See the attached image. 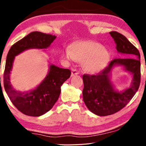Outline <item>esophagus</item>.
<instances>
[{"label": "esophagus", "instance_id": "obj_1", "mask_svg": "<svg viewBox=\"0 0 146 146\" xmlns=\"http://www.w3.org/2000/svg\"><path fill=\"white\" fill-rule=\"evenodd\" d=\"M78 74H79V72L77 70H76V69H72V70H71V76L78 75Z\"/></svg>", "mask_w": 146, "mask_h": 146}]
</instances>
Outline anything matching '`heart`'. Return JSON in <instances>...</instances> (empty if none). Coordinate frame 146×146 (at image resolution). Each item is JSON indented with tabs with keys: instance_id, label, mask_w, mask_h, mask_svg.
<instances>
[{
	"instance_id": "b5f03b06",
	"label": "heart",
	"mask_w": 146,
	"mask_h": 146,
	"mask_svg": "<svg viewBox=\"0 0 146 146\" xmlns=\"http://www.w3.org/2000/svg\"><path fill=\"white\" fill-rule=\"evenodd\" d=\"M64 56L68 60L84 63V69L89 73H96L105 67L110 54L102 45L95 42L83 41L67 49Z\"/></svg>"
}]
</instances>
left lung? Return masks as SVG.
I'll list each match as a JSON object with an SVG mask.
<instances>
[{"label":"left lung","mask_w":146,"mask_h":146,"mask_svg":"<svg viewBox=\"0 0 146 146\" xmlns=\"http://www.w3.org/2000/svg\"><path fill=\"white\" fill-rule=\"evenodd\" d=\"M123 58H115L96 75H83V100L88 110L98 116L110 115L125 107L138 90L140 83V55L127 38L117 31L110 32ZM122 66L131 73L130 87L122 92L116 90L110 81V73L115 66Z\"/></svg>","instance_id":"1"}]
</instances>
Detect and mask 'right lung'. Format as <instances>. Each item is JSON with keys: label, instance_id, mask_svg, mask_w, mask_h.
I'll return each instance as SVG.
<instances>
[{"label": "right lung", "instance_id": "1", "mask_svg": "<svg viewBox=\"0 0 146 146\" xmlns=\"http://www.w3.org/2000/svg\"><path fill=\"white\" fill-rule=\"evenodd\" d=\"M56 36L33 31L11 47L6 57L4 73V86L9 99L23 114L39 117L49 111L58 99L61 86L70 77L71 71L49 64L48 75L34 90L22 92L14 89L10 82V74L17 55L29 49L48 48Z\"/></svg>", "mask_w": 146, "mask_h": 146}]
</instances>
